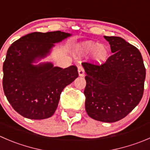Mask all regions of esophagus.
<instances>
[{
  "label": "esophagus",
  "mask_w": 150,
  "mask_h": 150,
  "mask_svg": "<svg viewBox=\"0 0 150 150\" xmlns=\"http://www.w3.org/2000/svg\"><path fill=\"white\" fill-rule=\"evenodd\" d=\"M78 74H79L80 76H84L85 75V71H84L83 67L82 65H79L78 67Z\"/></svg>",
  "instance_id": "1"
}]
</instances>
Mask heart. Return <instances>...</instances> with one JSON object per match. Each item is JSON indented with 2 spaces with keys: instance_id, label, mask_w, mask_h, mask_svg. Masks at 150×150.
Instances as JSON below:
<instances>
[{
  "instance_id": "obj_1",
  "label": "heart",
  "mask_w": 150,
  "mask_h": 150,
  "mask_svg": "<svg viewBox=\"0 0 150 150\" xmlns=\"http://www.w3.org/2000/svg\"><path fill=\"white\" fill-rule=\"evenodd\" d=\"M78 50L83 54H92L93 59L99 64L104 63L108 57V50L104 45H99L97 43L86 42L78 47Z\"/></svg>"
}]
</instances>
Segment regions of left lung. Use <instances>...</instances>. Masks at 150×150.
I'll list each match as a JSON object with an SVG mask.
<instances>
[{
	"mask_svg": "<svg viewBox=\"0 0 150 150\" xmlns=\"http://www.w3.org/2000/svg\"><path fill=\"white\" fill-rule=\"evenodd\" d=\"M113 55L105 62L82 63L86 75L85 106L91 118L115 122L142 100L146 69L139 49L118 36H106Z\"/></svg>",
	"mask_w": 150,
	"mask_h": 150,
	"instance_id": "8db88e82",
	"label": "left lung"
}]
</instances>
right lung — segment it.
<instances>
[{
    "mask_svg": "<svg viewBox=\"0 0 150 150\" xmlns=\"http://www.w3.org/2000/svg\"><path fill=\"white\" fill-rule=\"evenodd\" d=\"M69 33L33 32L11 44L4 62V94L16 111L25 118L43 120L57 108L64 88L78 76L75 65L65 69L51 64L33 66L36 58L45 56L54 45Z\"/></svg>",
    "mask_w": 150,
    "mask_h": 150,
    "instance_id": "add662e5",
    "label": "right lung"
}]
</instances>
